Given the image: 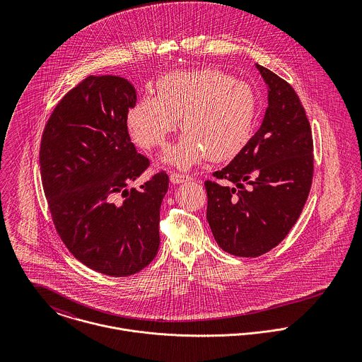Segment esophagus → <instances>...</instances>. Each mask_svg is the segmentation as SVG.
Segmentation results:
<instances>
[{
  "instance_id": "obj_1",
  "label": "esophagus",
  "mask_w": 362,
  "mask_h": 362,
  "mask_svg": "<svg viewBox=\"0 0 362 362\" xmlns=\"http://www.w3.org/2000/svg\"><path fill=\"white\" fill-rule=\"evenodd\" d=\"M189 180H191V177L184 175V174H178V173H171L170 174V181L173 184H182V182H187Z\"/></svg>"
}]
</instances>
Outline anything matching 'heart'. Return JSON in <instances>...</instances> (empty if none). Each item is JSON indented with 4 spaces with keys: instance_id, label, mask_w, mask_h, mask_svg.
Instances as JSON below:
<instances>
[{
    "instance_id": "b5f03b06",
    "label": "heart",
    "mask_w": 362,
    "mask_h": 362,
    "mask_svg": "<svg viewBox=\"0 0 362 362\" xmlns=\"http://www.w3.org/2000/svg\"><path fill=\"white\" fill-rule=\"evenodd\" d=\"M180 127L185 134L164 160L189 168L209 157L224 161L250 142L257 119V95L243 81L214 69L177 71L164 75L155 96H144L127 115L135 144L144 149L164 148Z\"/></svg>"
}]
</instances>
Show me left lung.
I'll list each match as a JSON object with an SVG mask.
<instances>
[{
	"label": "left lung",
	"mask_w": 362,
	"mask_h": 362,
	"mask_svg": "<svg viewBox=\"0 0 362 362\" xmlns=\"http://www.w3.org/2000/svg\"><path fill=\"white\" fill-rule=\"evenodd\" d=\"M257 68L267 85L262 125L228 165L213 173L235 187L205 182L213 237L223 251L243 258L260 257L286 238L313 175L312 132L298 95L270 69Z\"/></svg>",
	"instance_id": "left-lung-1"
}]
</instances>
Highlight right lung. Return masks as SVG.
Segmentation results:
<instances>
[{
  "mask_svg": "<svg viewBox=\"0 0 362 362\" xmlns=\"http://www.w3.org/2000/svg\"><path fill=\"white\" fill-rule=\"evenodd\" d=\"M135 103L127 79L90 75L55 105L40 145L42 182L58 235L83 264L114 277L135 274L155 259L170 181L160 171L141 189H127L149 167L128 134Z\"/></svg>",
  "mask_w": 362,
  "mask_h": 362,
  "instance_id": "add662e5",
  "label": "right lung"
}]
</instances>
